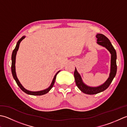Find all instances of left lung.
Wrapping results in <instances>:
<instances>
[{
  "instance_id": "1",
  "label": "left lung",
  "mask_w": 127,
  "mask_h": 127,
  "mask_svg": "<svg viewBox=\"0 0 127 127\" xmlns=\"http://www.w3.org/2000/svg\"><path fill=\"white\" fill-rule=\"evenodd\" d=\"M96 37L97 38V43L98 44L106 48L111 54L110 73L109 77L104 83L96 87H92L88 86L84 83V82L82 81L81 75L77 72L76 68H75L74 76L77 87L83 93L89 95L96 94L106 89L110 86L113 78H115L116 72H117V64H116L117 55H116V51L115 48H113L110 40L105 35L102 34H97Z\"/></svg>"
}]
</instances>
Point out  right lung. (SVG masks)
Listing matches in <instances>:
<instances>
[{
	"instance_id": "obj_1",
	"label": "right lung",
	"mask_w": 127,
	"mask_h": 127,
	"mask_svg": "<svg viewBox=\"0 0 127 127\" xmlns=\"http://www.w3.org/2000/svg\"><path fill=\"white\" fill-rule=\"evenodd\" d=\"M25 38V36H23V37L20 39L18 41L17 44H16V47L14 49V50H13L12 51V56H11V60H12V63H11V72H12V76L14 77V79L15 80V81H16L17 84L18 85V86H19L20 89H21L23 92H24L25 93H26L27 94H29V95H42L44 94H45L46 93H48L50 90H51V89L52 88L53 85L55 83V79H56V77L57 74H58V73L60 71H58L57 73H56V74L55 75V76H54V78L53 79V81L51 82V84L50 85V87L49 88H48L47 89H46L45 90H41V91H38V92H31L30 91V90H28L27 89H26L25 88L22 86V84L20 83V81H19V79H18L17 76H16V69H15V61H16V54H17V51H18V49H19V45H20V44L21 43V42Z\"/></svg>"
}]
</instances>
